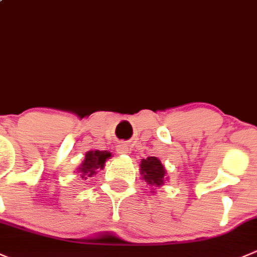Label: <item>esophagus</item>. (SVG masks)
I'll return each instance as SVG.
<instances>
[{"label": "esophagus", "mask_w": 257, "mask_h": 257, "mask_svg": "<svg viewBox=\"0 0 257 257\" xmlns=\"http://www.w3.org/2000/svg\"><path fill=\"white\" fill-rule=\"evenodd\" d=\"M115 151L118 154H128L129 153V148L124 142H119L118 144L115 146Z\"/></svg>", "instance_id": "esophagus-1"}]
</instances>
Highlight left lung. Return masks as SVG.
Returning <instances> with one entry per match:
<instances>
[{
    "instance_id": "1",
    "label": "left lung",
    "mask_w": 257,
    "mask_h": 257,
    "mask_svg": "<svg viewBox=\"0 0 257 257\" xmlns=\"http://www.w3.org/2000/svg\"><path fill=\"white\" fill-rule=\"evenodd\" d=\"M139 172H141V178L147 182L149 187H153L151 193H156L157 187H162L164 182L168 181V177L166 176L167 171L162 162L157 157H148L146 159H142L139 164Z\"/></svg>"
}]
</instances>
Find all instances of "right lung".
Instances as JSON below:
<instances>
[{"label":"right lung","instance_id":"add662e5","mask_svg":"<svg viewBox=\"0 0 257 257\" xmlns=\"http://www.w3.org/2000/svg\"><path fill=\"white\" fill-rule=\"evenodd\" d=\"M111 157V153L108 151H99V149H90L85 153V159L83 163L76 168V172L80 174L83 179H88L96 174V169H103L106 159Z\"/></svg>","mask_w":257,"mask_h":257}]
</instances>
